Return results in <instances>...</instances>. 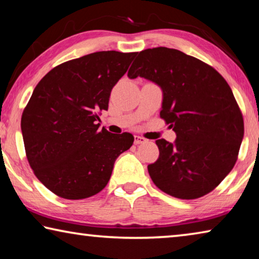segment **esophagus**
Masks as SVG:
<instances>
[{"mask_svg": "<svg viewBox=\"0 0 259 259\" xmlns=\"http://www.w3.org/2000/svg\"><path fill=\"white\" fill-rule=\"evenodd\" d=\"M147 143V139L142 136H135V145H139V144Z\"/></svg>", "mask_w": 259, "mask_h": 259, "instance_id": "obj_1", "label": "esophagus"}]
</instances>
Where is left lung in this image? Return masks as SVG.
<instances>
[{"label":"left lung","instance_id":"8db88e82","mask_svg":"<svg viewBox=\"0 0 259 259\" xmlns=\"http://www.w3.org/2000/svg\"><path fill=\"white\" fill-rule=\"evenodd\" d=\"M128 76L162 88L160 117L177 135L175 144L155 142L159 159L147 165L153 183L183 200L213 191L233 169L244 134L229 83L204 61L164 47L140 51Z\"/></svg>","mask_w":259,"mask_h":259}]
</instances>
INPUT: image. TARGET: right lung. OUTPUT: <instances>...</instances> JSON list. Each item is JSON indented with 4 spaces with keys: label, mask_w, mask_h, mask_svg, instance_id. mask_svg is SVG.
<instances>
[{
    "label": "right lung",
    "mask_w": 259,
    "mask_h": 259,
    "mask_svg": "<svg viewBox=\"0 0 259 259\" xmlns=\"http://www.w3.org/2000/svg\"><path fill=\"white\" fill-rule=\"evenodd\" d=\"M136 54L99 51L65 61L35 87L21 115L26 156L38 181L60 198L97 194L133 146V135L99 130L97 121Z\"/></svg>",
    "instance_id": "obj_1"
}]
</instances>
